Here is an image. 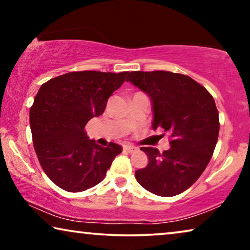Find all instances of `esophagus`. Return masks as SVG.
Instances as JSON below:
<instances>
[{
    "label": "esophagus",
    "mask_w": 250,
    "mask_h": 250,
    "mask_svg": "<svg viewBox=\"0 0 250 250\" xmlns=\"http://www.w3.org/2000/svg\"><path fill=\"white\" fill-rule=\"evenodd\" d=\"M124 150L128 152V153H134V152L138 151V147L133 146H124Z\"/></svg>",
    "instance_id": "1"
}]
</instances>
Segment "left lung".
Listing matches in <instances>:
<instances>
[{
  "mask_svg": "<svg viewBox=\"0 0 250 250\" xmlns=\"http://www.w3.org/2000/svg\"><path fill=\"white\" fill-rule=\"evenodd\" d=\"M126 82L149 95L152 128L171 138V147L162 153L141 147L149 163L135 171V179L155 195L175 196L195 183L214 153L219 120L213 96L188 76L166 70L131 71Z\"/></svg>",
  "mask_w": 250,
  "mask_h": 250,
  "instance_id": "obj_1",
  "label": "left lung"
}]
</instances>
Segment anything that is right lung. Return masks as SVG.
<instances>
[{
	"instance_id": "right-lung-1",
	"label": "right lung",
	"mask_w": 250,
	"mask_h": 250,
	"mask_svg": "<svg viewBox=\"0 0 250 250\" xmlns=\"http://www.w3.org/2000/svg\"><path fill=\"white\" fill-rule=\"evenodd\" d=\"M128 71H73L43 83L29 110L34 149L45 174L67 192H83L100 183L121 146L89 140L84 126L103 115L109 97Z\"/></svg>"
}]
</instances>
